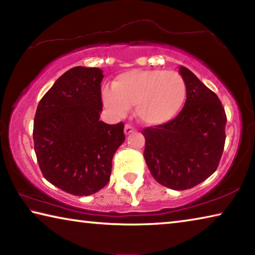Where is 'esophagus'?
Instances as JSON below:
<instances>
[{
  "mask_svg": "<svg viewBox=\"0 0 255 255\" xmlns=\"http://www.w3.org/2000/svg\"><path fill=\"white\" fill-rule=\"evenodd\" d=\"M135 130H136V128L131 126V125L128 124V125H126V126H125V135H129V133H131Z\"/></svg>",
  "mask_w": 255,
  "mask_h": 255,
  "instance_id": "34e87169",
  "label": "esophagus"
}]
</instances>
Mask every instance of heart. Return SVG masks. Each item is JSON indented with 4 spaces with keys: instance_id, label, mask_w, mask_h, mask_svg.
I'll use <instances>...</instances> for the list:
<instances>
[{
    "instance_id": "b5f03b06",
    "label": "heart",
    "mask_w": 255,
    "mask_h": 255,
    "mask_svg": "<svg viewBox=\"0 0 255 255\" xmlns=\"http://www.w3.org/2000/svg\"><path fill=\"white\" fill-rule=\"evenodd\" d=\"M187 86L175 71L132 70L118 75L111 89L102 91V100L112 114L124 116L135 107L136 117L157 126L175 117L182 107Z\"/></svg>"
}]
</instances>
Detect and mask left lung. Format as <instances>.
<instances>
[{
  "mask_svg": "<svg viewBox=\"0 0 255 255\" xmlns=\"http://www.w3.org/2000/svg\"><path fill=\"white\" fill-rule=\"evenodd\" d=\"M187 100L165 124L141 130L144 158L158 183L173 190L196 187L217 170L225 146V109L216 93L187 67H180Z\"/></svg>",
  "mask_w": 255,
  "mask_h": 255,
  "instance_id": "1",
  "label": "left lung"
}]
</instances>
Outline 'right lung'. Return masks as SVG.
Instances as JSON below:
<instances>
[{
	"label": "right lung",
	"mask_w": 255,
	"mask_h": 255,
	"mask_svg": "<svg viewBox=\"0 0 255 255\" xmlns=\"http://www.w3.org/2000/svg\"><path fill=\"white\" fill-rule=\"evenodd\" d=\"M102 71L76 66L41 98L33 145L44 178L74 196H90L110 180L112 157L125 140L124 123L100 122Z\"/></svg>",
	"instance_id": "add662e5"
}]
</instances>
